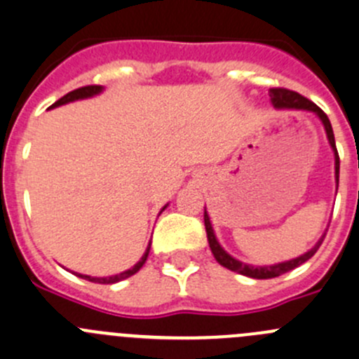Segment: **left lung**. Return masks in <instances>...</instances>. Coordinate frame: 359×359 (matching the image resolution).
<instances>
[{"mask_svg":"<svg viewBox=\"0 0 359 359\" xmlns=\"http://www.w3.org/2000/svg\"><path fill=\"white\" fill-rule=\"evenodd\" d=\"M270 100H272L273 107H277V109L311 110V112L318 114L319 119H321L323 124H325V130H326V135H328L330 145H332L333 152H335V175H337V182H339L340 158H339V152H337L335 137H333V130H332V124H330L328 116H326V114L323 112L318 105H316V103H312L311 100H307L305 96L298 95V93L290 91V89H284V87H272V89H270ZM203 221H205V229H207L208 245H210V250H212V254H214L215 261H217L219 264H222L224 268H228V270H231V272L242 273V276L252 277V279H273V277H279V276H283V273L291 272V270H294L297 266L304 264L305 261L311 259V257L318 252V249H319V245L323 243V240H325V235H323L321 240H319V242L316 243V245L312 247L309 252H305L304 256L297 257V259L284 261V263L272 264V266H250V264L242 263V261H236L235 257L229 256V254L226 252L221 245H219V242L215 240L214 229H212L210 219H208L207 210L203 212Z\"/></svg>","mask_w":359,"mask_h":359,"instance_id":"1","label":"left lung"}]
</instances>
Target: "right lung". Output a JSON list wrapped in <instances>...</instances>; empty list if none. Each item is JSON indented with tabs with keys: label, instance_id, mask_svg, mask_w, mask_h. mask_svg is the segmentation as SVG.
I'll return each mask as SVG.
<instances>
[{
	"label": "right lung",
	"instance_id": "1",
	"mask_svg": "<svg viewBox=\"0 0 359 359\" xmlns=\"http://www.w3.org/2000/svg\"><path fill=\"white\" fill-rule=\"evenodd\" d=\"M100 91H102V86H83V87H79V89H75V91H69L68 95L62 96L61 100H57V102H55L52 107L65 105V103L75 102V100L89 98V96L98 95ZM163 210H165V208H163ZM149 250H151V243H149L147 250H145V254H144V256H142V259L138 261V263L135 264L133 268H130V270H126V272L119 273V276H112V277H89V276H80V273H79V277H82V279H86V280H91V283H98V284H114V283H119V280L128 279V277L135 276V273H137L138 270H140V268L144 266V263H145V261H147Z\"/></svg>",
	"mask_w": 359,
	"mask_h": 359
}]
</instances>
